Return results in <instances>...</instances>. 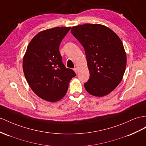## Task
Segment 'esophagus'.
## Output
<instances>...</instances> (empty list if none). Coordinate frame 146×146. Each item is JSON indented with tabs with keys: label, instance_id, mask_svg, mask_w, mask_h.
I'll use <instances>...</instances> for the list:
<instances>
[{
	"label": "esophagus",
	"instance_id": "34e87169",
	"mask_svg": "<svg viewBox=\"0 0 146 146\" xmlns=\"http://www.w3.org/2000/svg\"><path fill=\"white\" fill-rule=\"evenodd\" d=\"M73 70L74 71V72H75L76 74L78 73V69L77 68H74L73 69Z\"/></svg>",
	"mask_w": 146,
	"mask_h": 146
}]
</instances>
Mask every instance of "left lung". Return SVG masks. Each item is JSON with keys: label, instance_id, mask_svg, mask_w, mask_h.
I'll return each instance as SVG.
<instances>
[{"label": "left lung", "instance_id": "obj_1", "mask_svg": "<svg viewBox=\"0 0 146 146\" xmlns=\"http://www.w3.org/2000/svg\"><path fill=\"white\" fill-rule=\"evenodd\" d=\"M72 35L85 50L90 76L84 84L89 94H109L118 86L124 75L126 55L115 33L104 25L84 24L73 27Z\"/></svg>", "mask_w": 146, "mask_h": 146}]
</instances>
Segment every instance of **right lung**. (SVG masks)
Instances as JSON below:
<instances>
[{"instance_id":"1","label":"right lung","mask_w":146,"mask_h":146,"mask_svg":"<svg viewBox=\"0 0 146 146\" xmlns=\"http://www.w3.org/2000/svg\"><path fill=\"white\" fill-rule=\"evenodd\" d=\"M70 27H55L39 33L28 46L23 60V69L33 91L48 102L62 99L70 81L76 76L62 62L59 46Z\"/></svg>"}]
</instances>
